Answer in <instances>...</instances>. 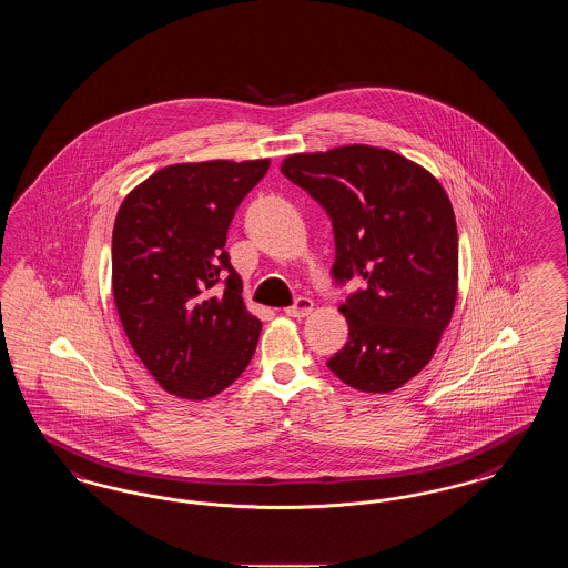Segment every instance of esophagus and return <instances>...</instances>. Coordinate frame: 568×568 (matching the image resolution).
I'll list each match as a JSON object with an SVG mask.
<instances>
[{"label":"esophagus","mask_w":568,"mask_h":568,"mask_svg":"<svg viewBox=\"0 0 568 568\" xmlns=\"http://www.w3.org/2000/svg\"><path fill=\"white\" fill-rule=\"evenodd\" d=\"M313 300L311 297H297L296 302L292 304V306H287L285 308V313L290 315V317H306V315H311V311H313Z\"/></svg>","instance_id":"34e87169"}]
</instances>
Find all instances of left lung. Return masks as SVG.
I'll return each mask as SVG.
<instances>
[{"label":"left lung","instance_id":"1","mask_svg":"<svg viewBox=\"0 0 568 568\" xmlns=\"http://www.w3.org/2000/svg\"><path fill=\"white\" fill-rule=\"evenodd\" d=\"M281 172L332 219L347 345L327 368L353 389L389 394L438 347L458 296V227L440 183L419 163L368 144L285 158Z\"/></svg>","mask_w":568,"mask_h":568}]
</instances>
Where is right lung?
<instances>
[{
    "instance_id": "add662e5",
    "label": "right lung",
    "mask_w": 568,
    "mask_h": 568,
    "mask_svg": "<svg viewBox=\"0 0 568 568\" xmlns=\"http://www.w3.org/2000/svg\"><path fill=\"white\" fill-rule=\"evenodd\" d=\"M268 168L271 160L165 165L130 191L116 213V313L135 355L168 394L213 398L255 353L262 322L244 306L225 239L239 204Z\"/></svg>"
}]
</instances>
